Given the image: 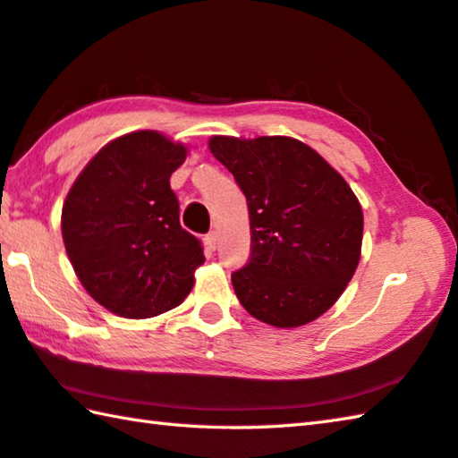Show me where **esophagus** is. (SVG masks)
Instances as JSON below:
<instances>
[{
  "instance_id": "34e87169",
  "label": "esophagus",
  "mask_w": 458,
  "mask_h": 458,
  "mask_svg": "<svg viewBox=\"0 0 458 458\" xmlns=\"http://www.w3.org/2000/svg\"><path fill=\"white\" fill-rule=\"evenodd\" d=\"M204 242H206V248H208L210 252H214V250H216V246H218V234H216V232H210V234H206Z\"/></svg>"
}]
</instances>
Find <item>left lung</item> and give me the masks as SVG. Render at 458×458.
<instances>
[{"label":"left lung","mask_w":458,"mask_h":458,"mask_svg":"<svg viewBox=\"0 0 458 458\" xmlns=\"http://www.w3.org/2000/svg\"><path fill=\"white\" fill-rule=\"evenodd\" d=\"M208 147L248 202L252 254L232 274L240 303L276 327L318 319L360 264L363 212L352 188L290 137H212Z\"/></svg>","instance_id":"obj_1"}]
</instances>
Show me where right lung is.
Wrapping results in <instances>:
<instances>
[{
    "instance_id": "1",
    "label": "right lung",
    "mask_w": 458,
    "mask_h": 458,
    "mask_svg": "<svg viewBox=\"0 0 458 458\" xmlns=\"http://www.w3.org/2000/svg\"><path fill=\"white\" fill-rule=\"evenodd\" d=\"M186 148L137 131L97 152L63 204L61 230L77 277L121 318L145 319L181 306L204 262L200 240L181 226L170 174Z\"/></svg>"
}]
</instances>
